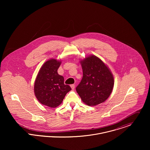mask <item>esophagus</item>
<instances>
[{"label": "esophagus", "instance_id": "esophagus-1", "mask_svg": "<svg viewBox=\"0 0 150 150\" xmlns=\"http://www.w3.org/2000/svg\"><path fill=\"white\" fill-rule=\"evenodd\" d=\"M70 86H71L72 89H74V88H75V85L74 84H71V85H70Z\"/></svg>", "mask_w": 150, "mask_h": 150}]
</instances>
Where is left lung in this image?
I'll list each match as a JSON object with an SVG mask.
<instances>
[{
  "label": "left lung",
  "mask_w": 150,
  "mask_h": 150,
  "mask_svg": "<svg viewBox=\"0 0 150 150\" xmlns=\"http://www.w3.org/2000/svg\"><path fill=\"white\" fill-rule=\"evenodd\" d=\"M83 79L76 91L83 102L88 106L104 102L110 95L114 84L113 76L103 62L95 55L81 61Z\"/></svg>",
  "instance_id": "left-lung-1"
}]
</instances>
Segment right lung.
<instances>
[{
    "label": "right lung",
    "mask_w": 150,
    "mask_h": 150,
    "mask_svg": "<svg viewBox=\"0 0 150 150\" xmlns=\"http://www.w3.org/2000/svg\"><path fill=\"white\" fill-rule=\"evenodd\" d=\"M61 64L55 59L46 61L40 68L34 86L35 96L43 105L55 108L61 104L71 88L64 84V78L58 73Z\"/></svg>",
    "instance_id": "add662e5"
}]
</instances>
